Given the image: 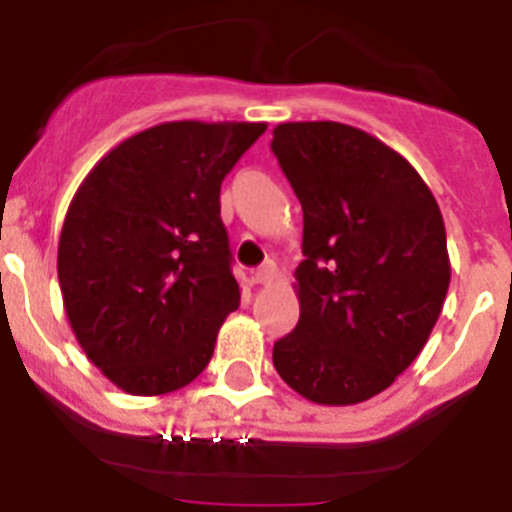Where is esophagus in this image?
Wrapping results in <instances>:
<instances>
[{
  "instance_id": "obj_1",
  "label": "esophagus",
  "mask_w": 512,
  "mask_h": 512,
  "mask_svg": "<svg viewBox=\"0 0 512 512\" xmlns=\"http://www.w3.org/2000/svg\"><path fill=\"white\" fill-rule=\"evenodd\" d=\"M275 275H278V265H275V260H267L265 265L257 267V270H255V283L267 285V283H272V280H275Z\"/></svg>"
}]
</instances>
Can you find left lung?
Listing matches in <instances>:
<instances>
[{
	"mask_svg": "<svg viewBox=\"0 0 512 512\" xmlns=\"http://www.w3.org/2000/svg\"><path fill=\"white\" fill-rule=\"evenodd\" d=\"M272 154L303 207L300 321L272 348L315 404L381 394L427 343L450 288L442 212L394 148L336 121L280 123Z\"/></svg>",
	"mask_w": 512,
	"mask_h": 512,
	"instance_id": "obj_1",
	"label": "left lung"
}]
</instances>
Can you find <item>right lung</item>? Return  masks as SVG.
I'll return each mask as SVG.
<instances>
[{
    "label": "right lung",
    "mask_w": 512,
    "mask_h": 512,
    "mask_svg": "<svg viewBox=\"0 0 512 512\" xmlns=\"http://www.w3.org/2000/svg\"><path fill=\"white\" fill-rule=\"evenodd\" d=\"M265 128L161 123L75 191L57 245L62 303L85 356L126 394H169L207 369L240 305L219 189Z\"/></svg>",
    "instance_id": "obj_1"
}]
</instances>
